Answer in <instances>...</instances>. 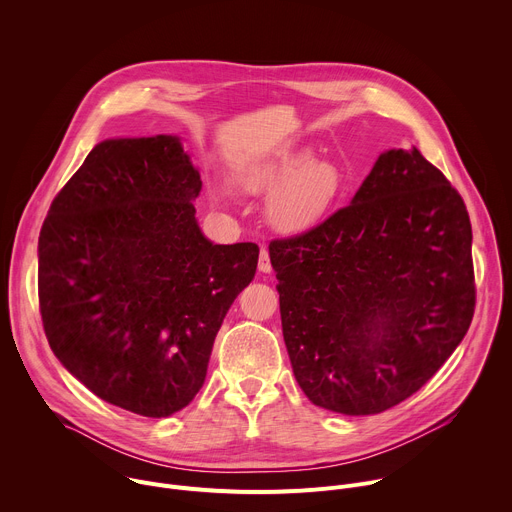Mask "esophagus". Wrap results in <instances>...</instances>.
<instances>
[{
    "label": "esophagus",
    "mask_w": 512,
    "mask_h": 512,
    "mask_svg": "<svg viewBox=\"0 0 512 512\" xmlns=\"http://www.w3.org/2000/svg\"><path fill=\"white\" fill-rule=\"evenodd\" d=\"M259 271L261 273H271V261H269V251L261 249L259 253Z\"/></svg>",
    "instance_id": "1"
}]
</instances>
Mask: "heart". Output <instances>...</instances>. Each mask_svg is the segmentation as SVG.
Masks as SVG:
<instances>
[{"label":"heart","mask_w":512,"mask_h":512,"mask_svg":"<svg viewBox=\"0 0 512 512\" xmlns=\"http://www.w3.org/2000/svg\"><path fill=\"white\" fill-rule=\"evenodd\" d=\"M243 186L253 194H269L265 216L279 233H302L314 227L336 202L342 188L340 170L312 152H283L271 158L249 162L241 170ZM212 196L225 194L214 188Z\"/></svg>","instance_id":"obj_1"}]
</instances>
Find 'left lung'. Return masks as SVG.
<instances>
[{
  "label": "left lung",
  "mask_w": 512,
  "mask_h": 512,
  "mask_svg": "<svg viewBox=\"0 0 512 512\" xmlns=\"http://www.w3.org/2000/svg\"><path fill=\"white\" fill-rule=\"evenodd\" d=\"M283 340L306 397L375 415L419 391L476 304L466 204L417 148L383 152L348 206L271 241Z\"/></svg>",
  "instance_id": "1"
}]
</instances>
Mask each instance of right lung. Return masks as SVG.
Wrapping results in <instances>:
<instances>
[{
    "label": "right lung",
    "instance_id": "add662e5",
    "mask_svg": "<svg viewBox=\"0 0 512 512\" xmlns=\"http://www.w3.org/2000/svg\"><path fill=\"white\" fill-rule=\"evenodd\" d=\"M178 135L97 143L52 200L38 298L62 367L103 401L168 417L202 389L218 328L253 281L255 243L214 245Z\"/></svg>",
    "mask_w": 512,
    "mask_h": 512
}]
</instances>
